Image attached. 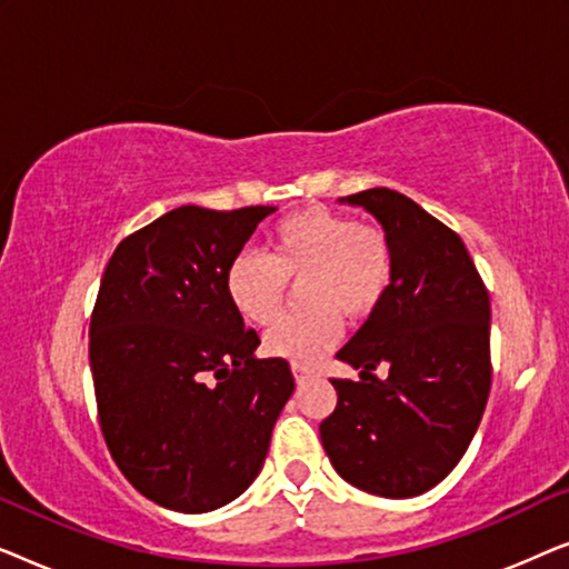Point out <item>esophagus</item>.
I'll return each mask as SVG.
<instances>
[{
  "label": "esophagus",
  "instance_id": "1",
  "mask_svg": "<svg viewBox=\"0 0 569 569\" xmlns=\"http://www.w3.org/2000/svg\"><path fill=\"white\" fill-rule=\"evenodd\" d=\"M292 376H295V380H298V383H306V380L313 376V370L306 368V365H292Z\"/></svg>",
  "mask_w": 569,
  "mask_h": 569
}]
</instances>
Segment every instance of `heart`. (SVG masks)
<instances>
[{
    "instance_id": "b5f03b06",
    "label": "heart",
    "mask_w": 569,
    "mask_h": 569,
    "mask_svg": "<svg viewBox=\"0 0 569 569\" xmlns=\"http://www.w3.org/2000/svg\"><path fill=\"white\" fill-rule=\"evenodd\" d=\"M391 243L376 224H357L326 207L300 209L274 224L269 256L238 253L224 287L240 316L269 326L282 310L287 279H300L306 313L279 318L263 337V352L295 365H313L341 339V310L365 316L391 282Z\"/></svg>"
}]
</instances>
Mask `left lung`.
Wrapping results in <instances>:
<instances>
[{"label":"left lung","mask_w":569,"mask_h":569,"mask_svg":"<svg viewBox=\"0 0 569 569\" xmlns=\"http://www.w3.org/2000/svg\"><path fill=\"white\" fill-rule=\"evenodd\" d=\"M362 207L391 243V282L339 360L360 380H331L337 409L321 442L337 473L362 492L417 497L440 485L485 415L489 295L463 240L391 189L339 199ZM383 363L389 378L371 370Z\"/></svg>","instance_id":"1"}]
</instances>
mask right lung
<instances>
[{
	"label": "right lung",
	"mask_w": 569,
	"mask_h": 569,
	"mask_svg": "<svg viewBox=\"0 0 569 569\" xmlns=\"http://www.w3.org/2000/svg\"><path fill=\"white\" fill-rule=\"evenodd\" d=\"M277 207H178L121 240L90 318V370L106 446L131 487L176 512L246 492L290 401L287 360L228 298V267Z\"/></svg>",
	"instance_id": "add662e5"
}]
</instances>
